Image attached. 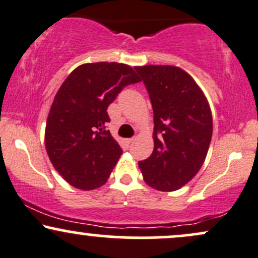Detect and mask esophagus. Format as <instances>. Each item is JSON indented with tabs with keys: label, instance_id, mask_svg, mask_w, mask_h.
Instances as JSON below:
<instances>
[{
	"label": "esophagus",
	"instance_id": "obj_1",
	"mask_svg": "<svg viewBox=\"0 0 258 258\" xmlns=\"http://www.w3.org/2000/svg\"><path fill=\"white\" fill-rule=\"evenodd\" d=\"M133 141H135V138H128V139H126V143L130 146V144L133 143Z\"/></svg>",
	"mask_w": 258,
	"mask_h": 258
}]
</instances>
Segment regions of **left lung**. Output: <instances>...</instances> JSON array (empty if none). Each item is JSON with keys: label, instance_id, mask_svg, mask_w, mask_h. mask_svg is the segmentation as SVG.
<instances>
[{"label": "left lung", "instance_id": "obj_1", "mask_svg": "<svg viewBox=\"0 0 258 258\" xmlns=\"http://www.w3.org/2000/svg\"><path fill=\"white\" fill-rule=\"evenodd\" d=\"M154 112V150L139 161L143 178L156 190L174 191L199 172L212 137V114L193 78L172 65L136 67Z\"/></svg>", "mask_w": 258, "mask_h": 258}]
</instances>
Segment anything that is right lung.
Wrapping results in <instances>:
<instances>
[{
    "label": "right lung",
    "mask_w": 258,
    "mask_h": 258,
    "mask_svg": "<svg viewBox=\"0 0 258 258\" xmlns=\"http://www.w3.org/2000/svg\"><path fill=\"white\" fill-rule=\"evenodd\" d=\"M141 81L130 65L87 63L60 86L47 117L44 144L52 165L69 184L82 190L108 180L122 149L105 130L106 112L127 85Z\"/></svg>",
    "instance_id": "1"
}]
</instances>
